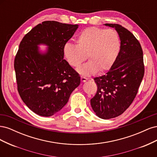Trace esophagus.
<instances>
[{"mask_svg": "<svg viewBox=\"0 0 157 157\" xmlns=\"http://www.w3.org/2000/svg\"><path fill=\"white\" fill-rule=\"evenodd\" d=\"M81 81H82V82H86L87 81V78L84 77H81Z\"/></svg>", "mask_w": 157, "mask_h": 157, "instance_id": "obj_1", "label": "esophagus"}]
</instances>
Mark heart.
<instances>
[{"label": "heart", "instance_id": "b5f03b06", "mask_svg": "<svg viewBox=\"0 0 157 157\" xmlns=\"http://www.w3.org/2000/svg\"><path fill=\"white\" fill-rule=\"evenodd\" d=\"M76 45L67 42L63 46V56L67 63L78 67L86 59L88 62L78 69L83 75L102 73L110 69L117 58L120 50V39L114 29L88 27L75 39Z\"/></svg>", "mask_w": 157, "mask_h": 157}]
</instances>
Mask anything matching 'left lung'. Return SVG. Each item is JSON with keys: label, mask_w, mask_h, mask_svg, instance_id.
Returning <instances> with one entry per match:
<instances>
[{"label": "left lung", "mask_w": 157, "mask_h": 157, "mask_svg": "<svg viewBox=\"0 0 157 157\" xmlns=\"http://www.w3.org/2000/svg\"><path fill=\"white\" fill-rule=\"evenodd\" d=\"M104 25L118 33L120 50L108 72L94 78L98 91L90 104L98 117L109 119L121 115L134 101L144 77V65L141 46L130 31L118 24Z\"/></svg>", "instance_id": "1"}]
</instances>
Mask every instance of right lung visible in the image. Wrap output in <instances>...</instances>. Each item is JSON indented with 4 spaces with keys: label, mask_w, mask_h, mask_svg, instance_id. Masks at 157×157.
Instances as JSON below:
<instances>
[{
    "label": "right lung",
    "mask_w": 157,
    "mask_h": 157,
    "mask_svg": "<svg viewBox=\"0 0 157 157\" xmlns=\"http://www.w3.org/2000/svg\"><path fill=\"white\" fill-rule=\"evenodd\" d=\"M78 25L46 21L23 38L14 60L17 90L25 105L42 117L59 112L80 84L79 75L63 59V46ZM47 46L42 51L39 46Z\"/></svg>",
    "instance_id": "right-lung-1"
}]
</instances>
